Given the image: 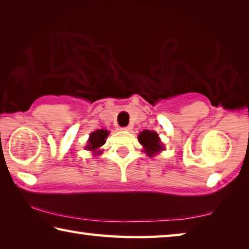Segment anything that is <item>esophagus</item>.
Here are the masks:
<instances>
[{
    "instance_id": "1",
    "label": "esophagus",
    "mask_w": 249,
    "mask_h": 249,
    "mask_svg": "<svg viewBox=\"0 0 249 249\" xmlns=\"http://www.w3.org/2000/svg\"><path fill=\"white\" fill-rule=\"evenodd\" d=\"M122 130H129L130 129V126H125V127H122Z\"/></svg>"
}]
</instances>
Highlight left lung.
I'll list each match as a JSON object with an SVG mask.
<instances>
[{
  "instance_id": "left-lung-1",
  "label": "left lung",
  "mask_w": 249,
  "mask_h": 249,
  "mask_svg": "<svg viewBox=\"0 0 249 249\" xmlns=\"http://www.w3.org/2000/svg\"><path fill=\"white\" fill-rule=\"evenodd\" d=\"M141 144L144 146V149L148 156H154L158 151L163 149V146L160 142L158 134L153 130H142L138 136Z\"/></svg>"
}]
</instances>
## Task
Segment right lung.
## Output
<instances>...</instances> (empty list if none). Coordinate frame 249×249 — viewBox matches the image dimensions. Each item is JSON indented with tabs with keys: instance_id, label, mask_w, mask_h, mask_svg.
Segmentation results:
<instances>
[{
	"instance_id": "right-lung-1",
	"label": "right lung",
	"mask_w": 249,
	"mask_h": 249,
	"mask_svg": "<svg viewBox=\"0 0 249 249\" xmlns=\"http://www.w3.org/2000/svg\"><path fill=\"white\" fill-rule=\"evenodd\" d=\"M108 135V132L105 129H98L95 132L92 133L90 135L89 138V145L87 146V149L90 150H96L98 148H100L101 146L105 144V140H107Z\"/></svg>"
}]
</instances>
